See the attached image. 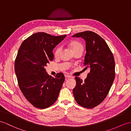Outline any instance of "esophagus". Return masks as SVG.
I'll list each match as a JSON object with an SVG mask.
<instances>
[{
    "instance_id": "34e87169",
    "label": "esophagus",
    "mask_w": 131,
    "mask_h": 131,
    "mask_svg": "<svg viewBox=\"0 0 131 131\" xmlns=\"http://www.w3.org/2000/svg\"><path fill=\"white\" fill-rule=\"evenodd\" d=\"M65 78H72L71 76L69 75H65Z\"/></svg>"
}]
</instances>
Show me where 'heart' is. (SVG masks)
I'll use <instances>...</instances> for the list:
<instances>
[{
    "label": "heart",
    "mask_w": 131,
    "mask_h": 131,
    "mask_svg": "<svg viewBox=\"0 0 131 131\" xmlns=\"http://www.w3.org/2000/svg\"><path fill=\"white\" fill-rule=\"evenodd\" d=\"M70 47H71V49L73 52H74V51H76V50H80V49L83 50V45L81 44V43L78 41H73L71 42V43H70ZM61 50V46H59L58 47H56V49H55L54 52H53L54 56L55 57H58L59 55Z\"/></svg>",
    "instance_id": "obj_1"
}]
</instances>
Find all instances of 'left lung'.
Segmentation results:
<instances>
[{"label": "left lung", "mask_w": 131, "mask_h": 131, "mask_svg": "<svg viewBox=\"0 0 131 131\" xmlns=\"http://www.w3.org/2000/svg\"><path fill=\"white\" fill-rule=\"evenodd\" d=\"M72 37H81L86 41L85 70L88 77L82 81L76 77L73 89L79 105L87 108H93L105 99L115 78V62L106 42L97 34L91 31L76 33Z\"/></svg>", "instance_id": "8db88e82"}]
</instances>
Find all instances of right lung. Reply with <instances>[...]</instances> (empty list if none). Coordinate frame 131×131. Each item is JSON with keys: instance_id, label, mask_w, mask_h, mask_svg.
I'll return each mask as SVG.
<instances>
[{"instance_id": "add662e5", "label": "right lung", "mask_w": 131, "mask_h": 131, "mask_svg": "<svg viewBox=\"0 0 131 131\" xmlns=\"http://www.w3.org/2000/svg\"><path fill=\"white\" fill-rule=\"evenodd\" d=\"M65 36L37 32L24 40L19 48L14 67L19 87L26 99L36 108H48L58 99L64 75L59 72L50 76L44 67L52 61L53 49Z\"/></svg>"}]
</instances>
